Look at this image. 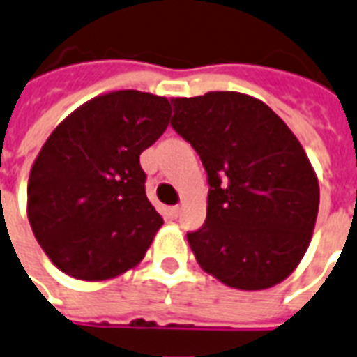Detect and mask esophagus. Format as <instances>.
<instances>
[{"label":"esophagus","mask_w":357,"mask_h":357,"mask_svg":"<svg viewBox=\"0 0 357 357\" xmlns=\"http://www.w3.org/2000/svg\"><path fill=\"white\" fill-rule=\"evenodd\" d=\"M169 216H171V218H176V216H178V214H181V207H169Z\"/></svg>","instance_id":"esophagus-1"}]
</instances>
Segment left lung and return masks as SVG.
<instances>
[{
	"mask_svg": "<svg viewBox=\"0 0 357 357\" xmlns=\"http://www.w3.org/2000/svg\"><path fill=\"white\" fill-rule=\"evenodd\" d=\"M173 130L208 176L207 220L188 233L201 269L237 290L296 271L314 231L320 186L307 152L264 101L241 92L173 98Z\"/></svg>",
	"mask_w": 357,
	"mask_h": 357,
	"instance_id": "8db88e82",
	"label": "left lung"
}]
</instances>
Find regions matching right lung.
Here are the masks:
<instances>
[{
	"label": "right lung",
	"mask_w": 357,
	"mask_h": 357,
	"mask_svg": "<svg viewBox=\"0 0 357 357\" xmlns=\"http://www.w3.org/2000/svg\"><path fill=\"white\" fill-rule=\"evenodd\" d=\"M167 98L101 93L63 118L28 181V220L48 259L79 280H109L144 258L163 220L144 192L141 152L167 130Z\"/></svg>",
	"instance_id": "add662e5"
}]
</instances>
